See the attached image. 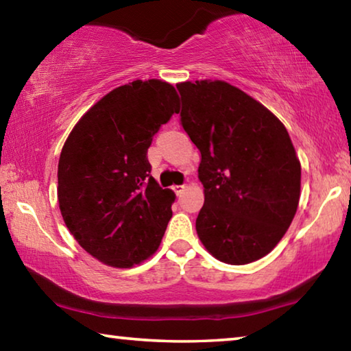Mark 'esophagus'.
<instances>
[{
    "mask_svg": "<svg viewBox=\"0 0 351 351\" xmlns=\"http://www.w3.org/2000/svg\"><path fill=\"white\" fill-rule=\"evenodd\" d=\"M184 189H186V186H173V192L180 197V195L184 192Z\"/></svg>",
    "mask_w": 351,
    "mask_h": 351,
    "instance_id": "34e87169",
    "label": "esophagus"
}]
</instances>
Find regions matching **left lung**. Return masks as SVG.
Instances as JSON below:
<instances>
[{"instance_id": "left-lung-1", "label": "left lung", "mask_w": 351, "mask_h": 351, "mask_svg": "<svg viewBox=\"0 0 351 351\" xmlns=\"http://www.w3.org/2000/svg\"><path fill=\"white\" fill-rule=\"evenodd\" d=\"M176 88L181 125L201 153V243L229 265L265 257L288 230L300 198V162L287 128L266 106L223 80Z\"/></svg>"}]
</instances>
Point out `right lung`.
Here are the masks:
<instances>
[{
	"instance_id": "add662e5",
	"label": "right lung",
	"mask_w": 351,
	"mask_h": 351,
	"mask_svg": "<svg viewBox=\"0 0 351 351\" xmlns=\"http://www.w3.org/2000/svg\"><path fill=\"white\" fill-rule=\"evenodd\" d=\"M178 111L170 83L134 80L93 105L62 148L57 197L64 224L112 268L139 265L161 245L175 193L150 175L147 150Z\"/></svg>"
}]
</instances>
